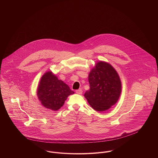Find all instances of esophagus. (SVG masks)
<instances>
[{
  "instance_id": "obj_1",
  "label": "esophagus",
  "mask_w": 158,
  "mask_h": 158,
  "mask_svg": "<svg viewBox=\"0 0 158 158\" xmlns=\"http://www.w3.org/2000/svg\"><path fill=\"white\" fill-rule=\"evenodd\" d=\"M75 92H76V93H77V94H82V93H83V90H81V89L77 90Z\"/></svg>"
}]
</instances>
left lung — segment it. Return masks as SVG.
<instances>
[{
  "mask_svg": "<svg viewBox=\"0 0 158 158\" xmlns=\"http://www.w3.org/2000/svg\"><path fill=\"white\" fill-rule=\"evenodd\" d=\"M88 80L90 89L85 97L97 111L108 110L118 101L122 92V83L115 69L108 63L100 61L90 70Z\"/></svg>",
  "mask_w": 158,
  "mask_h": 158,
  "instance_id": "obj_1",
  "label": "left lung"
}]
</instances>
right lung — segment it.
<instances>
[{
    "instance_id": "add662e5",
    "label": "right lung",
    "mask_w": 158,
    "mask_h": 158,
    "mask_svg": "<svg viewBox=\"0 0 158 158\" xmlns=\"http://www.w3.org/2000/svg\"><path fill=\"white\" fill-rule=\"evenodd\" d=\"M74 94L68 85L52 72L42 76L38 86L37 95L41 105L47 109L57 111L63 106L69 95Z\"/></svg>"
}]
</instances>
